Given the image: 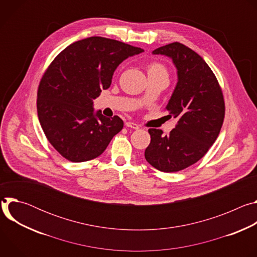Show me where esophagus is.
Segmentation results:
<instances>
[{"label": "esophagus", "instance_id": "esophagus-1", "mask_svg": "<svg viewBox=\"0 0 257 257\" xmlns=\"http://www.w3.org/2000/svg\"><path fill=\"white\" fill-rule=\"evenodd\" d=\"M125 125L129 128H132V129H139V126L136 123H133V122H126Z\"/></svg>", "mask_w": 257, "mask_h": 257}]
</instances>
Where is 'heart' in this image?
<instances>
[{"label": "heart", "mask_w": 257, "mask_h": 257, "mask_svg": "<svg viewBox=\"0 0 257 257\" xmlns=\"http://www.w3.org/2000/svg\"><path fill=\"white\" fill-rule=\"evenodd\" d=\"M148 73L149 74H154V73H163V74L167 75L165 67L159 63L150 64L148 67Z\"/></svg>", "instance_id": "obj_1"}]
</instances>
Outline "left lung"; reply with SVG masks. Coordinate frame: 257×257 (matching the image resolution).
I'll return each instance as SVG.
<instances>
[{"label": "left lung", "mask_w": 257, "mask_h": 257, "mask_svg": "<svg viewBox=\"0 0 257 257\" xmlns=\"http://www.w3.org/2000/svg\"><path fill=\"white\" fill-rule=\"evenodd\" d=\"M153 54L170 58L177 69V84L166 109L178 122L169 135L149 129L151 143L144 157L159 171L173 173L195 164L210 149L224 122L225 102L213 72L197 53L173 43Z\"/></svg>", "instance_id": "left-lung-1"}]
</instances>
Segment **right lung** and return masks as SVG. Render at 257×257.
<instances>
[{
	"instance_id": "add662e5",
	"label": "right lung",
	"mask_w": 257,
	"mask_h": 257,
	"mask_svg": "<svg viewBox=\"0 0 257 257\" xmlns=\"http://www.w3.org/2000/svg\"><path fill=\"white\" fill-rule=\"evenodd\" d=\"M140 48L91 36L75 42L53 61L40 83L38 115L55 150L73 163L100 156L123 128V121L94 111L93 99L112 83L117 67Z\"/></svg>"
}]
</instances>
